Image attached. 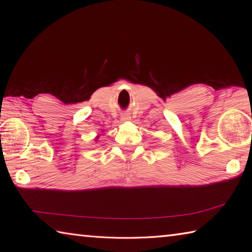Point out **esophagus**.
I'll return each mask as SVG.
<instances>
[{
	"mask_svg": "<svg viewBox=\"0 0 252 252\" xmlns=\"http://www.w3.org/2000/svg\"><path fill=\"white\" fill-rule=\"evenodd\" d=\"M129 120H130V116L128 115V114L122 115V121H123V122H127V121H129Z\"/></svg>",
	"mask_w": 252,
	"mask_h": 252,
	"instance_id": "obj_1",
	"label": "esophagus"
}]
</instances>
